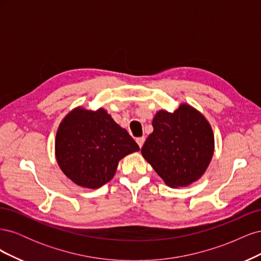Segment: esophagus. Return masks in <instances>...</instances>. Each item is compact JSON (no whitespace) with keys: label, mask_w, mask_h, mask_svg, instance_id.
Returning <instances> with one entry per match:
<instances>
[{"label":"esophagus","mask_w":261,"mask_h":261,"mask_svg":"<svg viewBox=\"0 0 261 261\" xmlns=\"http://www.w3.org/2000/svg\"><path fill=\"white\" fill-rule=\"evenodd\" d=\"M145 140H146V138L143 136V137H138L137 139H136V141H137V144H138V146L141 148L143 147V145L145 144Z\"/></svg>","instance_id":"esophagus-1"}]
</instances>
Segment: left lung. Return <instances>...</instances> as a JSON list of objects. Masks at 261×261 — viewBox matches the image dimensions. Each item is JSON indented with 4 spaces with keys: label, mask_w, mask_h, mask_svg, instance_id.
I'll return each instance as SVG.
<instances>
[{
    "label": "left lung",
    "mask_w": 261,
    "mask_h": 261,
    "mask_svg": "<svg viewBox=\"0 0 261 261\" xmlns=\"http://www.w3.org/2000/svg\"><path fill=\"white\" fill-rule=\"evenodd\" d=\"M153 132L141 148V154L171 187L192 184L207 170L215 138L208 121L197 110L180 105L173 113L158 112Z\"/></svg>",
    "instance_id": "obj_1"
}]
</instances>
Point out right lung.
<instances>
[{"mask_svg":"<svg viewBox=\"0 0 261 261\" xmlns=\"http://www.w3.org/2000/svg\"><path fill=\"white\" fill-rule=\"evenodd\" d=\"M139 146L103 109L77 108L59 126L55 156L63 173L75 184L99 188L111 180L118 161Z\"/></svg>","mask_w":261,"mask_h":261,"instance_id":"obj_1","label":"right lung"}]
</instances>
